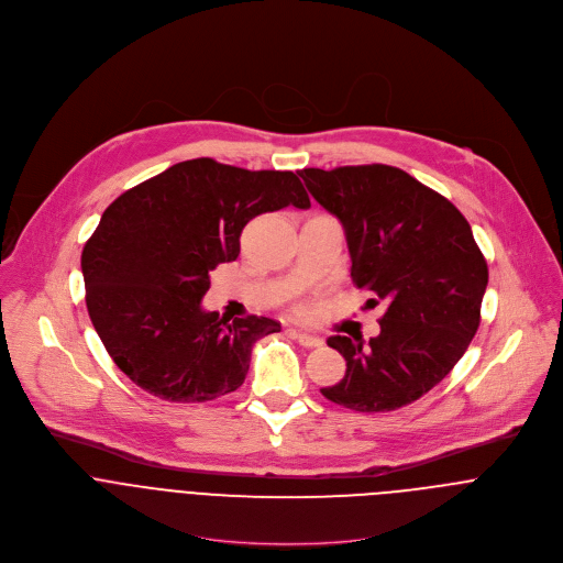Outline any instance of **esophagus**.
<instances>
[{"instance_id": "esophagus-1", "label": "esophagus", "mask_w": 563, "mask_h": 563, "mask_svg": "<svg viewBox=\"0 0 563 563\" xmlns=\"http://www.w3.org/2000/svg\"><path fill=\"white\" fill-rule=\"evenodd\" d=\"M292 334H295L297 343L303 345V347H319V345H323V339L317 336V334H308V332H299V330H292Z\"/></svg>"}]
</instances>
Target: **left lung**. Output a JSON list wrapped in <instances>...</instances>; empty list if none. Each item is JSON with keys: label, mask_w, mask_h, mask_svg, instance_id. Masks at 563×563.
I'll return each mask as SVG.
<instances>
[{"label": "left lung", "mask_w": 563, "mask_h": 563, "mask_svg": "<svg viewBox=\"0 0 563 563\" xmlns=\"http://www.w3.org/2000/svg\"><path fill=\"white\" fill-rule=\"evenodd\" d=\"M345 231L352 282L385 306L378 336L334 334L345 376L321 394L354 411H394L424 396L479 325L488 268L464 216L389 165L299 172Z\"/></svg>", "instance_id": "8db88e82"}]
</instances>
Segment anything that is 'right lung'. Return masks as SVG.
<instances>
[{"label":"right lung","instance_id":"add662e5","mask_svg":"<svg viewBox=\"0 0 563 563\" xmlns=\"http://www.w3.org/2000/svg\"><path fill=\"white\" fill-rule=\"evenodd\" d=\"M308 209L292 172L185 161L119 196L84 246L86 303L108 354L132 383L169 402L235 391L268 317L220 319L202 308L209 273L240 255L260 213Z\"/></svg>","mask_w":563,"mask_h":563}]
</instances>
